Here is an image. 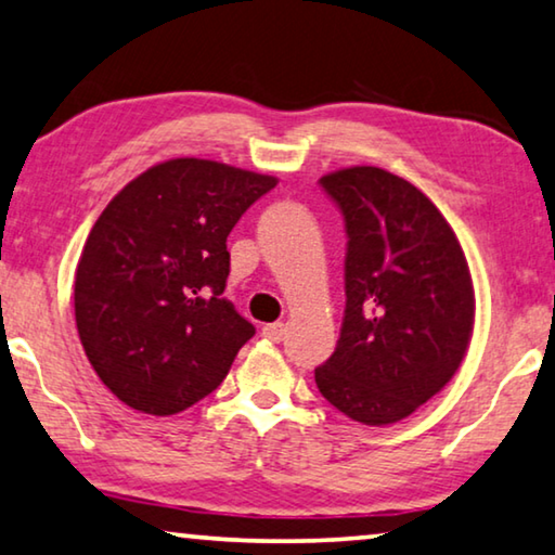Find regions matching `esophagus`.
Segmentation results:
<instances>
[{"label":"esophagus","mask_w":555,"mask_h":555,"mask_svg":"<svg viewBox=\"0 0 555 555\" xmlns=\"http://www.w3.org/2000/svg\"><path fill=\"white\" fill-rule=\"evenodd\" d=\"M261 333H263V338L279 343V340H284V336H286V325L279 323V321L276 323H267L261 328Z\"/></svg>","instance_id":"34e87169"}]
</instances>
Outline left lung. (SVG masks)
Masks as SVG:
<instances>
[{
	"instance_id": "8db88e82",
	"label": "left lung",
	"mask_w": 555,
	"mask_h": 555,
	"mask_svg": "<svg viewBox=\"0 0 555 555\" xmlns=\"http://www.w3.org/2000/svg\"><path fill=\"white\" fill-rule=\"evenodd\" d=\"M346 222V311L315 385L363 425H392L452 380L474 328L467 259L408 180L360 165L319 180Z\"/></svg>"
}]
</instances>
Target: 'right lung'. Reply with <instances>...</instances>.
Here are the masks:
<instances>
[{
    "instance_id": "add662e5",
    "label": "right lung",
    "mask_w": 555,
    "mask_h": 555,
    "mask_svg": "<svg viewBox=\"0 0 555 555\" xmlns=\"http://www.w3.org/2000/svg\"><path fill=\"white\" fill-rule=\"evenodd\" d=\"M276 178L178 157L128 182L78 259L76 328L95 375L145 415H175L219 388L254 336L222 296L227 236Z\"/></svg>"
}]
</instances>
